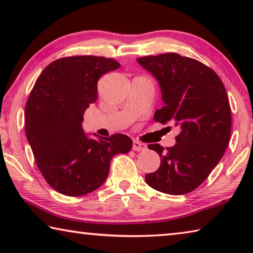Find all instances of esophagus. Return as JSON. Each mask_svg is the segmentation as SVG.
<instances>
[{
	"label": "esophagus",
	"instance_id": "34e87169",
	"mask_svg": "<svg viewBox=\"0 0 253 253\" xmlns=\"http://www.w3.org/2000/svg\"><path fill=\"white\" fill-rule=\"evenodd\" d=\"M146 148H147V146L144 143H140V142H138V140H134V142H132V149L136 152L145 151Z\"/></svg>",
	"mask_w": 253,
	"mask_h": 253
}]
</instances>
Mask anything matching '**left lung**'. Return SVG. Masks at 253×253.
I'll list each match as a JSON object with an SVG mask.
<instances>
[{"label": "left lung", "instance_id": "1", "mask_svg": "<svg viewBox=\"0 0 253 253\" xmlns=\"http://www.w3.org/2000/svg\"><path fill=\"white\" fill-rule=\"evenodd\" d=\"M155 77L164 107L154 121L178 127L173 147L148 145L161 157L156 172L146 174L149 186L166 194L194 191L223 156L231 135V108L224 84L211 68L177 53L137 59ZM169 128V127H168Z\"/></svg>", "mask_w": 253, "mask_h": 253}]
</instances>
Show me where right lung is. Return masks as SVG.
<instances>
[{
  "instance_id": "1",
  "label": "right lung",
  "mask_w": 253,
  "mask_h": 253,
  "mask_svg": "<svg viewBox=\"0 0 253 253\" xmlns=\"http://www.w3.org/2000/svg\"><path fill=\"white\" fill-rule=\"evenodd\" d=\"M119 67L111 58L66 57L51 62L34 84L25 132L37 166L59 193L81 196L97 190L108 176L111 158L132 147L126 135L93 139L81 126L84 110L97 99L98 79Z\"/></svg>"
}]
</instances>
